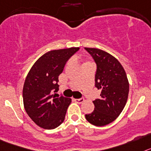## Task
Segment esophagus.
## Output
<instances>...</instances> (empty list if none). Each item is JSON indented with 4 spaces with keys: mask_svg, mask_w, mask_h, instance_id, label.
<instances>
[{
    "mask_svg": "<svg viewBox=\"0 0 151 151\" xmlns=\"http://www.w3.org/2000/svg\"><path fill=\"white\" fill-rule=\"evenodd\" d=\"M74 100L77 103H82L84 101V99L83 98H80V99H74Z\"/></svg>",
    "mask_w": 151,
    "mask_h": 151,
    "instance_id": "esophagus-1",
    "label": "esophagus"
}]
</instances>
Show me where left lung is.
<instances>
[{
  "label": "left lung",
  "instance_id": "obj_1",
  "mask_svg": "<svg viewBox=\"0 0 151 151\" xmlns=\"http://www.w3.org/2000/svg\"><path fill=\"white\" fill-rule=\"evenodd\" d=\"M85 49L96 64L95 86L101 90L100 98L93 101V112L85 117L93 125L104 126L122 112L128 99L129 83L123 67L112 55L98 48Z\"/></svg>",
  "mask_w": 151,
  "mask_h": 151
}]
</instances>
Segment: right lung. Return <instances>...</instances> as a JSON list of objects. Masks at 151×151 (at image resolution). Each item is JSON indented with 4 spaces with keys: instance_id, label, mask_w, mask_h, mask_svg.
<instances>
[{
    "instance_id": "right-lung-1",
    "label": "right lung",
    "mask_w": 151,
    "mask_h": 151,
    "mask_svg": "<svg viewBox=\"0 0 151 151\" xmlns=\"http://www.w3.org/2000/svg\"><path fill=\"white\" fill-rule=\"evenodd\" d=\"M80 48L52 50L44 54L35 62L27 76L23 89L24 108L37 125L54 129L64 122L70 98H56L52 94L58 90V76L68 59Z\"/></svg>"
}]
</instances>
